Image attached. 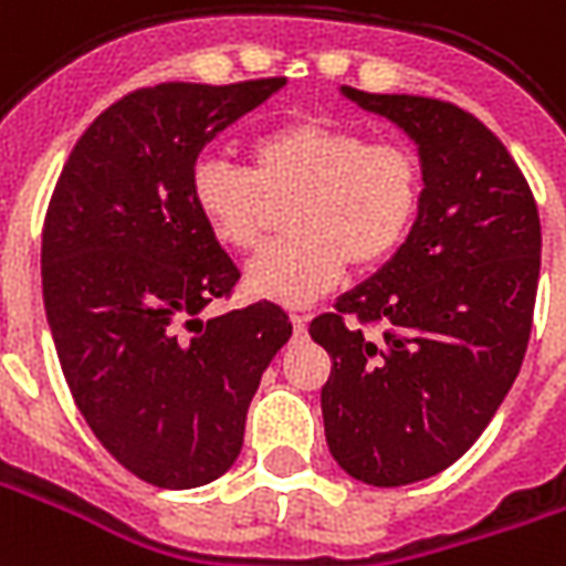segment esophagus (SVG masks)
Returning a JSON list of instances; mask_svg holds the SVG:
<instances>
[{
    "label": "esophagus",
    "instance_id": "1",
    "mask_svg": "<svg viewBox=\"0 0 566 566\" xmlns=\"http://www.w3.org/2000/svg\"><path fill=\"white\" fill-rule=\"evenodd\" d=\"M306 322H310L306 315H291V324H294L296 337H303V334H306Z\"/></svg>",
    "mask_w": 566,
    "mask_h": 566
}]
</instances>
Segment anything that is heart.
<instances>
[{
    "instance_id": "b5f03b06",
    "label": "heart",
    "mask_w": 566,
    "mask_h": 566,
    "mask_svg": "<svg viewBox=\"0 0 566 566\" xmlns=\"http://www.w3.org/2000/svg\"><path fill=\"white\" fill-rule=\"evenodd\" d=\"M251 171L205 156L189 174V199L217 242L251 251L272 205L291 201L282 242L248 263V294L306 306L346 275L389 263L420 217L422 161L405 144L377 140L334 118H294L256 134Z\"/></svg>"
}]
</instances>
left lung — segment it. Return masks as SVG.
<instances>
[{
    "mask_svg": "<svg viewBox=\"0 0 566 566\" xmlns=\"http://www.w3.org/2000/svg\"><path fill=\"white\" fill-rule=\"evenodd\" d=\"M343 94L417 144L426 180L398 254L310 324L334 361L322 389L334 460L365 484L401 488L460 460L512 389L543 232L524 174L472 113L413 94ZM361 323L384 334L370 340Z\"/></svg>",
    "mask_w": 566,
    "mask_h": 566,
    "instance_id": "obj_1",
    "label": "left lung"
}]
</instances>
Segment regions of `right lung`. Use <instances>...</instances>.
I'll return each instance as SVG.
<instances>
[{
	"mask_svg": "<svg viewBox=\"0 0 566 566\" xmlns=\"http://www.w3.org/2000/svg\"><path fill=\"white\" fill-rule=\"evenodd\" d=\"M282 85L132 91L78 137L51 196L42 296L63 377L97 441L156 488L232 469L260 377L291 339L270 300L201 318L239 270L189 199L205 144Z\"/></svg>",
	"mask_w": 566,
	"mask_h": 566,
	"instance_id": "right-lung-1",
	"label": "right lung"
}]
</instances>
